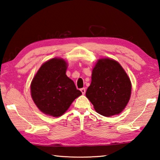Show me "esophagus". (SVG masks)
I'll use <instances>...</instances> for the list:
<instances>
[{
    "label": "esophagus",
    "mask_w": 160,
    "mask_h": 160,
    "mask_svg": "<svg viewBox=\"0 0 160 160\" xmlns=\"http://www.w3.org/2000/svg\"><path fill=\"white\" fill-rule=\"evenodd\" d=\"M80 91H81V92H82V94H85V88H82V89H80Z\"/></svg>",
    "instance_id": "esophagus-1"
}]
</instances>
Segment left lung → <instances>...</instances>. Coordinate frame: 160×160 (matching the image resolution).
Segmentation results:
<instances>
[{"label":"left lung","mask_w":160,"mask_h":160,"mask_svg":"<svg viewBox=\"0 0 160 160\" xmlns=\"http://www.w3.org/2000/svg\"><path fill=\"white\" fill-rule=\"evenodd\" d=\"M131 80L118 62L100 58L92 69L86 97L97 113L112 116L125 109L131 98Z\"/></svg>","instance_id":"left-lung-1"}]
</instances>
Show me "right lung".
Returning a JSON list of instances; mask_svg holds the SVG:
<instances>
[{
	"label": "right lung",
	"mask_w": 160,
	"mask_h": 160,
	"mask_svg": "<svg viewBox=\"0 0 160 160\" xmlns=\"http://www.w3.org/2000/svg\"><path fill=\"white\" fill-rule=\"evenodd\" d=\"M67 62L53 58L42 65L32 80L31 96L42 113L58 117L68 109L82 92L66 75Z\"/></svg>",
	"instance_id": "1"
}]
</instances>
